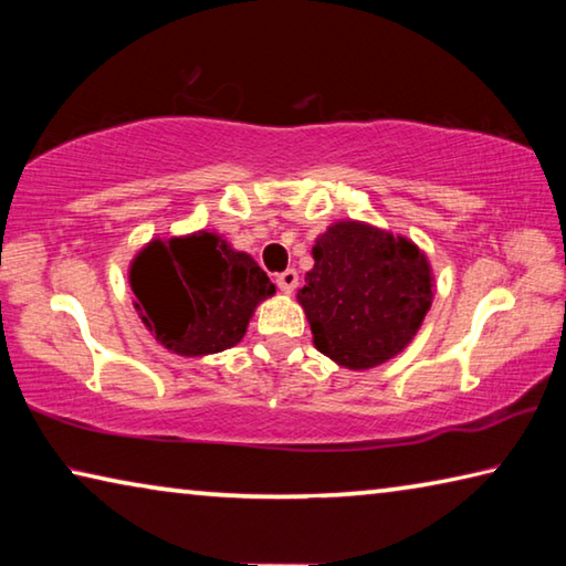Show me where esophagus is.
I'll return each mask as SVG.
<instances>
[{"label":"esophagus","mask_w":566,"mask_h":566,"mask_svg":"<svg viewBox=\"0 0 566 566\" xmlns=\"http://www.w3.org/2000/svg\"><path fill=\"white\" fill-rule=\"evenodd\" d=\"M296 284H300V274H296L294 270H286L282 274H276V286H280L284 294H292L296 290Z\"/></svg>","instance_id":"1"}]
</instances>
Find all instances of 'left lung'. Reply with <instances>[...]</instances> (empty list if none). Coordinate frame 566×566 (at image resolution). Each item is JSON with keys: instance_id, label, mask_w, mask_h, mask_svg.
<instances>
[{"instance_id": "8db88e82", "label": "left lung", "mask_w": 566, "mask_h": 566, "mask_svg": "<svg viewBox=\"0 0 566 566\" xmlns=\"http://www.w3.org/2000/svg\"><path fill=\"white\" fill-rule=\"evenodd\" d=\"M312 256L296 300L322 354L339 367L371 369L415 339L434 276L411 239L347 219L317 237Z\"/></svg>"}]
</instances>
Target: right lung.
<instances>
[{"instance_id":"add662e5","label":"right lung","mask_w":566,"mask_h":566,"mask_svg":"<svg viewBox=\"0 0 566 566\" xmlns=\"http://www.w3.org/2000/svg\"><path fill=\"white\" fill-rule=\"evenodd\" d=\"M129 286L145 327L181 357L234 347L256 304L276 292L252 256L205 229L151 239L129 264Z\"/></svg>"}]
</instances>
